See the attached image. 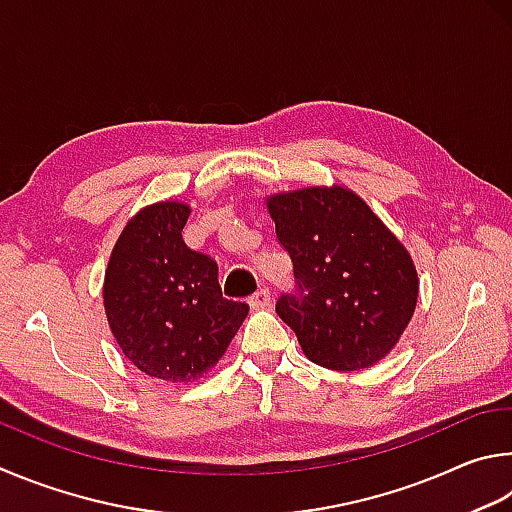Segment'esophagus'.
Wrapping results in <instances>:
<instances>
[{"mask_svg": "<svg viewBox=\"0 0 512 512\" xmlns=\"http://www.w3.org/2000/svg\"><path fill=\"white\" fill-rule=\"evenodd\" d=\"M270 290L267 288H261V290H256L254 294H251L249 297V306L251 308H256V310H261V308H267L270 306Z\"/></svg>", "mask_w": 512, "mask_h": 512, "instance_id": "obj_1", "label": "esophagus"}]
</instances>
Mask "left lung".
Returning <instances> with one entry per match:
<instances>
[{
	"label": "left lung",
	"mask_w": 512,
	"mask_h": 512,
	"mask_svg": "<svg viewBox=\"0 0 512 512\" xmlns=\"http://www.w3.org/2000/svg\"><path fill=\"white\" fill-rule=\"evenodd\" d=\"M297 288L276 301L308 360L333 371L380 362L405 333L418 274L400 240L369 204L342 186L267 200Z\"/></svg>",
	"instance_id": "1"
}]
</instances>
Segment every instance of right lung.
I'll use <instances>...</instances> for the list:
<instances>
[{
	"instance_id": "1",
	"label": "right lung",
	"mask_w": 512,
	"mask_h": 512,
	"mask_svg": "<svg viewBox=\"0 0 512 512\" xmlns=\"http://www.w3.org/2000/svg\"><path fill=\"white\" fill-rule=\"evenodd\" d=\"M182 202L146 206L125 224L105 272V315L123 355L150 378L191 382L227 351L247 303L222 297L213 258L186 247Z\"/></svg>"
}]
</instances>
